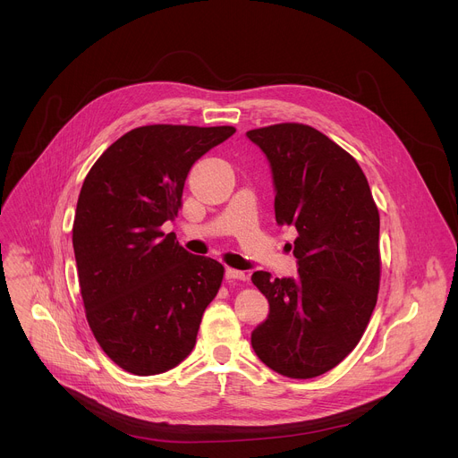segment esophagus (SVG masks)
I'll use <instances>...</instances> for the list:
<instances>
[{
	"label": "esophagus",
	"mask_w": 458,
	"mask_h": 458,
	"mask_svg": "<svg viewBox=\"0 0 458 458\" xmlns=\"http://www.w3.org/2000/svg\"><path fill=\"white\" fill-rule=\"evenodd\" d=\"M225 277H226V281H246V274L244 272H241V270H233V268H226L225 270Z\"/></svg>",
	"instance_id": "obj_1"
}]
</instances>
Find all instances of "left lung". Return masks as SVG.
<instances>
[{
    "mask_svg": "<svg viewBox=\"0 0 458 458\" xmlns=\"http://www.w3.org/2000/svg\"><path fill=\"white\" fill-rule=\"evenodd\" d=\"M246 136L270 163L277 225L299 233L295 279L251 276L270 304L251 348L284 377L313 378L359 344L377 304L378 210L359 163L318 130L281 123Z\"/></svg>",
    "mask_w": 458,
    "mask_h": 458,
    "instance_id": "1",
    "label": "left lung"
}]
</instances>
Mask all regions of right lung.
Here are the masks:
<instances>
[{"label":"right lung","instance_id":"right-lung-1","mask_svg":"<svg viewBox=\"0 0 458 458\" xmlns=\"http://www.w3.org/2000/svg\"><path fill=\"white\" fill-rule=\"evenodd\" d=\"M233 126L148 124L94 163L80 191L72 244L90 330L124 371L157 375L195 346L225 268L161 226L181 208L186 175Z\"/></svg>","mask_w":458,"mask_h":458}]
</instances>
